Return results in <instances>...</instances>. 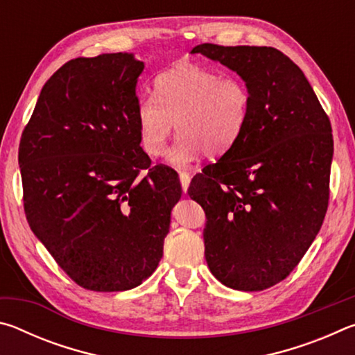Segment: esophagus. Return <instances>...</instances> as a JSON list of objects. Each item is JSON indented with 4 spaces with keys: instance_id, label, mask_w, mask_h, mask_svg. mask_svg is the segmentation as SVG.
Listing matches in <instances>:
<instances>
[{
    "instance_id": "1",
    "label": "esophagus",
    "mask_w": 355,
    "mask_h": 355,
    "mask_svg": "<svg viewBox=\"0 0 355 355\" xmlns=\"http://www.w3.org/2000/svg\"><path fill=\"white\" fill-rule=\"evenodd\" d=\"M180 183H182L183 192L188 191L189 183H191V175H189L188 172H180Z\"/></svg>"
}]
</instances>
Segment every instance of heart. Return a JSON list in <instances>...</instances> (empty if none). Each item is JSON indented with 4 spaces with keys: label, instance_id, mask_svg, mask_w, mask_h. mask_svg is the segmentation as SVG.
<instances>
[{
    "label": "heart",
    "instance_id": "1",
    "mask_svg": "<svg viewBox=\"0 0 355 355\" xmlns=\"http://www.w3.org/2000/svg\"><path fill=\"white\" fill-rule=\"evenodd\" d=\"M155 97L139 100L136 123L146 153L158 158L177 123L173 164H189L205 152L216 156L233 147L248 122L250 92L243 81L197 64H178L155 80Z\"/></svg>",
    "mask_w": 355,
    "mask_h": 355
}]
</instances>
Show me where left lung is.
<instances>
[{"label": "left lung", "instance_id": "left-lung-1", "mask_svg": "<svg viewBox=\"0 0 355 355\" xmlns=\"http://www.w3.org/2000/svg\"><path fill=\"white\" fill-rule=\"evenodd\" d=\"M243 78L250 111L239 139L192 178L207 216L211 274L239 291L286 279L313 243L329 205L332 127L304 71L272 46L202 44Z\"/></svg>", "mask_w": 355, "mask_h": 355}]
</instances>
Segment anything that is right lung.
I'll list each match as a JSON object with an SVG mask.
<instances>
[{
  "mask_svg": "<svg viewBox=\"0 0 355 355\" xmlns=\"http://www.w3.org/2000/svg\"><path fill=\"white\" fill-rule=\"evenodd\" d=\"M142 70L131 53L71 59L42 87L21 135L28 224L91 291L131 290L155 272L182 197L178 173L141 147Z\"/></svg>",
  "mask_w": 355,
  "mask_h": 355,
  "instance_id": "add662e5",
  "label": "right lung"
}]
</instances>
